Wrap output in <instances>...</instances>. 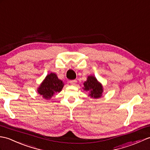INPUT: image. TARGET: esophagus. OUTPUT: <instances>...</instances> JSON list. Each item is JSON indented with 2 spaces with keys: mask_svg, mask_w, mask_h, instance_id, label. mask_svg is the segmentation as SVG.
Masks as SVG:
<instances>
[{
  "mask_svg": "<svg viewBox=\"0 0 150 150\" xmlns=\"http://www.w3.org/2000/svg\"><path fill=\"white\" fill-rule=\"evenodd\" d=\"M70 83H71L72 85H75L76 84V83H77V81L75 80V79H73V80H71L69 81Z\"/></svg>",
  "mask_w": 150,
  "mask_h": 150,
  "instance_id": "1",
  "label": "esophagus"
}]
</instances>
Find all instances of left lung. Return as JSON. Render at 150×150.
Listing matches in <instances>:
<instances>
[{
  "mask_svg": "<svg viewBox=\"0 0 150 150\" xmlns=\"http://www.w3.org/2000/svg\"><path fill=\"white\" fill-rule=\"evenodd\" d=\"M83 85L85 91L91 92V97L95 99L101 97L103 92L102 85L97 81L94 76H88L87 80L84 83Z\"/></svg>",
  "mask_w": 150,
  "mask_h": 150,
  "instance_id": "8db88e82",
  "label": "left lung"
}]
</instances>
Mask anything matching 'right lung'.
<instances>
[{
    "mask_svg": "<svg viewBox=\"0 0 150 150\" xmlns=\"http://www.w3.org/2000/svg\"><path fill=\"white\" fill-rule=\"evenodd\" d=\"M63 86L64 83L62 81L58 78L56 74L51 73L46 76L44 81L38 88V92L43 98L48 99L56 92H60Z\"/></svg>",
    "mask_w": 150,
    "mask_h": 150,
    "instance_id": "add662e5",
    "label": "right lung"
}]
</instances>
